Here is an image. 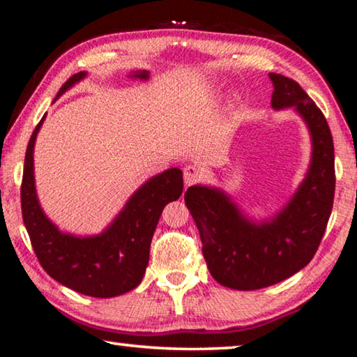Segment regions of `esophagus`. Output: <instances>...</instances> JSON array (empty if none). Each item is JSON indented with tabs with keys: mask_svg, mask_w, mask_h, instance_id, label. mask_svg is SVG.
I'll use <instances>...</instances> for the list:
<instances>
[{
	"mask_svg": "<svg viewBox=\"0 0 357 357\" xmlns=\"http://www.w3.org/2000/svg\"><path fill=\"white\" fill-rule=\"evenodd\" d=\"M183 178L186 186L199 182L202 178V169L196 165H186L183 167Z\"/></svg>",
	"mask_w": 357,
	"mask_h": 357,
	"instance_id": "34e87169",
	"label": "esophagus"
}]
</instances>
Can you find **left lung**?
Instances as JSON below:
<instances>
[{
	"mask_svg": "<svg viewBox=\"0 0 357 357\" xmlns=\"http://www.w3.org/2000/svg\"><path fill=\"white\" fill-rule=\"evenodd\" d=\"M272 107H296L312 132L313 156L303 183L282 212L256 225L223 191L190 186L185 204L196 221L212 277L232 289L253 291L283 282L313 259L335 192L334 140L326 116L296 80L268 74Z\"/></svg>",
	"mask_w": 357,
	"mask_h": 357,
	"instance_id": "obj_1",
	"label": "left lung"
}]
</instances>
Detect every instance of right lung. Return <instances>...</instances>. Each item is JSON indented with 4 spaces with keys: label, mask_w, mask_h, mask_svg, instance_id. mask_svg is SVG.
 I'll list each match as a JSON object with an SVG mask.
<instances>
[{
    "label": "right lung",
    "mask_w": 357,
    "mask_h": 357,
    "mask_svg": "<svg viewBox=\"0 0 357 357\" xmlns=\"http://www.w3.org/2000/svg\"><path fill=\"white\" fill-rule=\"evenodd\" d=\"M77 73L64 82V91L82 80ZM132 77L147 79L149 73ZM44 116L34 128L26 147L20 186L23 223L30 236L39 264L58 283L91 297H115L136 288L142 282L150 258V243L166 204L177 201L183 191L180 169H167L155 175L134 192L119 217L101 236L74 237L58 231L40 208L33 174V149Z\"/></svg>",
    "instance_id": "obj_1"
}]
</instances>
